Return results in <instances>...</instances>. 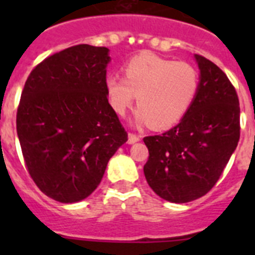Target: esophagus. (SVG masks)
Wrapping results in <instances>:
<instances>
[{"instance_id":"esophagus-1","label":"esophagus","mask_w":255,"mask_h":255,"mask_svg":"<svg viewBox=\"0 0 255 255\" xmlns=\"http://www.w3.org/2000/svg\"><path fill=\"white\" fill-rule=\"evenodd\" d=\"M140 135L138 134H134V132H129V143L132 144V143H136V141L140 140Z\"/></svg>"}]
</instances>
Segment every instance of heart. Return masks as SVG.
I'll use <instances>...</instances> for the list:
<instances>
[{
  "label": "heart",
  "mask_w": 255,
  "mask_h": 255,
  "mask_svg": "<svg viewBox=\"0 0 255 255\" xmlns=\"http://www.w3.org/2000/svg\"><path fill=\"white\" fill-rule=\"evenodd\" d=\"M125 76L110 75L106 91L112 108L124 115L136 96V119L154 129L179 123L199 91V73L188 62L153 53L135 56L124 67Z\"/></svg>",
  "instance_id": "obj_1"
}]
</instances>
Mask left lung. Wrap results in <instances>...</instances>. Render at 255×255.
Instances as JSON below:
<instances>
[{
  "instance_id": "8db88e82",
  "label": "left lung",
  "mask_w": 255,
  "mask_h": 255,
  "mask_svg": "<svg viewBox=\"0 0 255 255\" xmlns=\"http://www.w3.org/2000/svg\"><path fill=\"white\" fill-rule=\"evenodd\" d=\"M199 91L175 128L143 139L149 157L144 175L155 194L188 203L216 185L240 139V106L235 87L208 58L195 55Z\"/></svg>"
}]
</instances>
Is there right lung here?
<instances>
[{"label":"right lung","mask_w":255,"mask_h":255,"mask_svg":"<svg viewBox=\"0 0 255 255\" xmlns=\"http://www.w3.org/2000/svg\"><path fill=\"white\" fill-rule=\"evenodd\" d=\"M108 48L78 44L31 70L16 130L29 175L42 193L74 203L100 185L128 132L106 91Z\"/></svg>","instance_id":"right-lung-1"}]
</instances>
